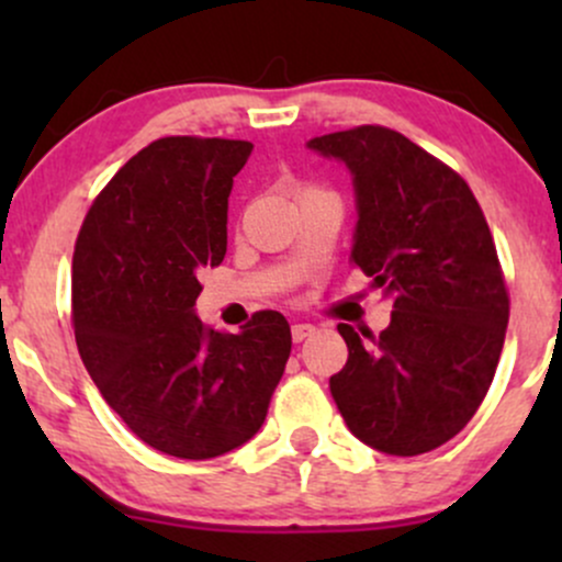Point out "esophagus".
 Masks as SVG:
<instances>
[{
	"instance_id": "1",
	"label": "esophagus",
	"mask_w": 562,
	"mask_h": 562,
	"mask_svg": "<svg viewBox=\"0 0 562 562\" xmlns=\"http://www.w3.org/2000/svg\"><path fill=\"white\" fill-rule=\"evenodd\" d=\"M314 330H317V327H314V325H306V322H299V325L290 327V335H293L295 344H301V340H306L308 335H314Z\"/></svg>"
}]
</instances>
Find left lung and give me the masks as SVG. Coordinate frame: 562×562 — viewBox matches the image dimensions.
<instances>
[{
	"mask_svg": "<svg viewBox=\"0 0 562 562\" xmlns=\"http://www.w3.org/2000/svg\"><path fill=\"white\" fill-rule=\"evenodd\" d=\"M308 147L351 171V263L393 299L380 335L338 325L348 362L330 393L367 447L425 454L470 423L505 346L509 295L486 216L460 173L393 128L353 126Z\"/></svg>",
	"mask_w": 562,
	"mask_h": 562,
	"instance_id": "1",
	"label": "left lung"
}]
</instances>
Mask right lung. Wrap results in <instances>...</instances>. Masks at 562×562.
Returning <instances> with one entry per match:
<instances>
[{"label": "right lung", "instance_id": "obj_1", "mask_svg": "<svg viewBox=\"0 0 562 562\" xmlns=\"http://www.w3.org/2000/svg\"><path fill=\"white\" fill-rule=\"evenodd\" d=\"M254 145L164 137L102 187L74 250L70 322L102 398L147 447L211 460L259 434L290 357L280 312L243 333L195 317L198 274L227 254L232 177Z\"/></svg>", "mask_w": 562, "mask_h": 562}]
</instances>
